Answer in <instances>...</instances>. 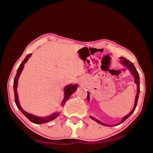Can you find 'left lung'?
<instances>
[{
  "mask_svg": "<svg viewBox=\"0 0 153 153\" xmlns=\"http://www.w3.org/2000/svg\"><path fill=\"white\" fill-rule=\"evenodd\" d=\"M120 59L121 63L122 64V65H123L125 66V67H126L127 68H128V69H129V71L131 72V75H132V76H134V82H135L136 84V85H137V93H136V98H135V102H134V108H133L132 111H131V112L129 113L128 115L125 116V117H124L122 119V120H121V121H120V123L117 124V125H120V124L122 123L123 122V121H125V120H126L127 119H128V118L129 117V116H130V115H131V114H132V113H134V111H135V108H136V106H137V102H138V97H139V93H140V76H139L138 72L137 71V70H136V67H134V64H133L132 63H131V62H130V61H128V60H127V59H126V58H124V57H120ZM87 99H88V101L89 102V100H90V93H89V92H88ZM90 117L91 118L92 120H94V121H96V122H97L98 123L101 124V125L105 126L110 127V126H108V125H107V124H105V123H104L101 122V121H99V120H97V119L94 118V117H92V116H90Z\"/></svg>",
  "mask_w": 153,
  "mask_h": 153,
  "instance_id": "1",
  "label": "left lung"
}]
</instances>
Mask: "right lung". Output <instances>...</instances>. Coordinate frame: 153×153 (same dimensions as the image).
Listing matches in <instances>:
<instances>
[{
	"label": "right lung",
	"mask_w": 153,
	"mask_h": 153,
	"mask_svg": "<svg viewBox=\"0 0 153 153\" xmlns=\"http://www.w3.org/2000/svg\"><path fill=\"white\" fill-rule=\"evenodd\" d=\"M32 55V54H29V55L26 56V57L25 58L24 61H22V63H21V65L18 68L17 71V74L16 76L15 77L14 79V82H13V89H14V94H15V104H16L17 108L20 110L21 112H22L24 115L26 117L28 120H30L32 123H36V124H42V123H45L46 122H48V121H51L52 120H55L58 116L60 115V113L59 112H56L52 114V115H49V116H46V117H38V116L32 115V114L28 113L26 111H25L23 108L21 107L20 104H19V98H18V94H17V84H18V80H19V77L20 76L21 74H22V71L23 70L24 67V64L26 63V62L28 61V59H30V57ZM78 85L77 84H70L69 86H67L65 88H64V98L63 100V101L61 102V105L63 106L65 105V103L67 101V100L69 99V97H71V95L76 91V90L77 88V86Z\"/></svg>",
	"instance_id": "right-lung-1"
}]
</instances>
